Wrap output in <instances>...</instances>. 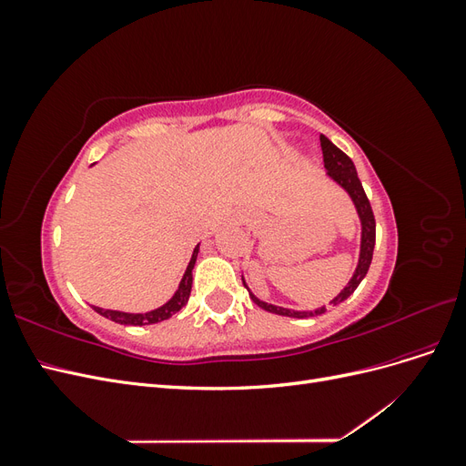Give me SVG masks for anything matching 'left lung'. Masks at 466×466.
Instances as JSON below:
<instances>
[{
    "instance_id": "8db88e82",
    "label": "left lung",
    "mask_w": 466,
    "mask_h": 466,
    "mask_svg": "<svg viewBox=\"0 0 466 466\" xmlns=\"http://www.w3.org/2000/svg\"><path fill=\"white\" fill-rule=\"evenodd\" d=\"M320 147H322V159H324V168H327V177L336 182L348 196L351 204H354L358 218L361 223V238H360V258H358V266L354 274H351L350 281L346 284V288L336 295V298L330 299V305H340L342 301H346L351 293L356 291V288L361 284V279L365 278L370 270V264L373 258V248H375V218H373V209L371 204L365 196V190L361 187V180L356 173V165L351 161L348 155L338 149L327 136H320ZM243 284L250 295V299L255 301L260 309L268 313L274 315H281V317H293V319H305V317H317L327 313V307H317L313 311H295V309H286V307H278L272 303H266L262 299H258L255 293H252L247 286V281L243 278Z\"/></svg>"
}]
</instances>
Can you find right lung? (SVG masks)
Returning a JSON list of instances; mask_svg holds the SVG:
<instances>
[{
  "instance_id": "1",
  "label": "right lung",
  "mask_w": 466,
  "mask_h": 466,
  "mask_svg": "<svg viewBox=\"0 0 466 466\" xmlns=\"http://www.w3.org/2000/svg\"><path fill=\"white\" fill-rule=\"evenodd\" d=\"M198 250H200V245H196V248L192 252V258L187 266V272H185V276H182L180 284H178V289L175 291L173 298L168 299L165 305L153 309V311H147V313L112 311V309H103V307H95V305H93V309L98 315H103V317L115 320L118 324H132V327H144V324H155V322L167 320L168 317H173L175 313H178L180 309L188 303L190 289H192V270H194L196 258H198Z\"/></svg>"
}]
</instances>
